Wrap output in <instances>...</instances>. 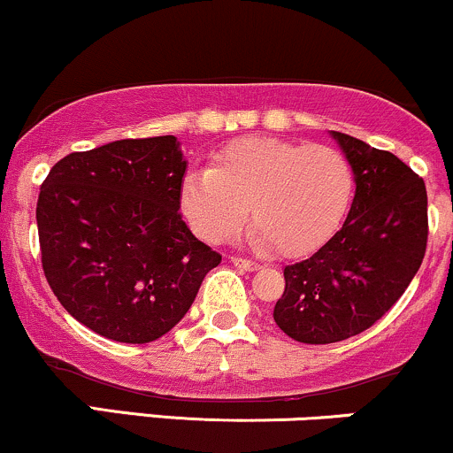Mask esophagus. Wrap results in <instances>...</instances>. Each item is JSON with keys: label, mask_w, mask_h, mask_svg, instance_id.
<instances>
[{"label": "esophagus", "mask_w": 453, "mask_h": 453, "mask_svg": "<svg viewBox=\"0 0 453 453\" xmlns=\"http://www.w3.org/2000/svg\"><path fill=\"white\" fill-rule=\"evenodd\" d=\"M232 264L241 270H257L259 268L257 262H251V259H244L241 256H232Z\"/></svg>", "instance_id": "obj_1"}]
</instances>
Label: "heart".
<instances>
[{"label": "heart", "instance_id": "heart-1", "mask_svg": "<svg viewBox=\"0 0 453 453\" xmlns=\"http://www.w3.org/2000/svg\"><path fill=\"white\" fill-rule=\"evenodd\" d=\"M351 191L353 170L334 147L251 136L223 147L209 168L185 174L180 211L206 242L232 236L249 211V241L294 257L336 230Z\"/></svg>", "mask_w": 453, "mask_h": 453}]
</instances>
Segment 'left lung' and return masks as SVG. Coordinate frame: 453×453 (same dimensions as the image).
<instances>
[{
	"label": "left lung",
	"instance_id": "left-lung-1",
	"mask_svg": "<svg viewBox=\"0 0 453 453\" xmlns=\"http://www.w3.org/2000/svg\"><path fill=\"white\" fill-rule=\"evenodd\" d=\"M356 174L345 223L319 251L285 266L274 321L294 341L327 345L368 330L398 303L428 242L424 179L389 150L332 132Z\"/></svg>",
	"mask_w": 453,
	"mask_h": 453
}]
</instances>
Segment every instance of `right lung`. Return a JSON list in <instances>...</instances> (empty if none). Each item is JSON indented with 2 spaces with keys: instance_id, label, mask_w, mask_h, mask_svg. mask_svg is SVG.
<instances>
[{
  "instance_id": "obj_1",
  "label": "right lung",
  "mask_w": 453,
  "mask_h": 453,
  "mask_svg": "<svg viewBox=\"0 0 453 453\" xmlns=\"http://www.w3.org/2000/svg\"><path fill=\"white\" fill-rule=\"evenodd\" d=\"M174 136L65 155L40 187L42 270L61 306L119 342L157 341L183 319L221 256L180 215Z\"/></svg>"
}]
</instances>
